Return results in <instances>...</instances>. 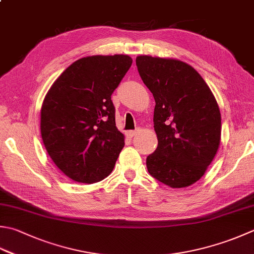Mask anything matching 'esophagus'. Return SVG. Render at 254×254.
I'll return each instance as SVG.
<instances>
[{"label": "esophagus", "instance_id": "obj_1", "mask_svg": "<svg viewBox=\"0 0 254 254\" xmlns=\"http://www.w3.org/2000/svg\"><path fill=\"white\" fill-rule=\"evenodd\" d=\"M136 132H137L136 130L135 131H128V132H127V137H133L136 134Z\"/></svg>", "mask_w": 254, "mask_h": 254}]
</instances>
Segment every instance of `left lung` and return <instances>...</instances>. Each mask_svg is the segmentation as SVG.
<instances>
[{
  "label": "left lung",
  "instance_id": "left-lung-1",
  "mask_svg": "<svg viewBox=\"0 0 254 254\" xmlns=\"http://www.w3.org/2000/svg\"><path fill=\"white\" fill-rule=\"evenodd\" d=\"M136 66L155 99L157 147L148 173L172 188L199 181L220 144L221 116L210 88L190 64L173 58L137 56Z\"/></svg>",
  "mask_w": 254,
  "mask_h": 254
}]
</instances>
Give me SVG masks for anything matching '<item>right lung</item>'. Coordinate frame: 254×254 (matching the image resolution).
<instances>
[{"mask_svg": "<svg viewBox=\"0 0 254 254\" xmlns=\"http://www.w3.org/2000/svg\"><path fill=\"white\" fill-rule=\"evenodd\" d=\"M132 64L127 55L89 56L53 83L41 110V133L53 162L70 180L92 184L110 175L124 135L111 100Z\"/></svg>", "mask_w": 254, "mask_h": 254, "instance_id": "right-lung-1", "label": "right lung"}]
</instances>
